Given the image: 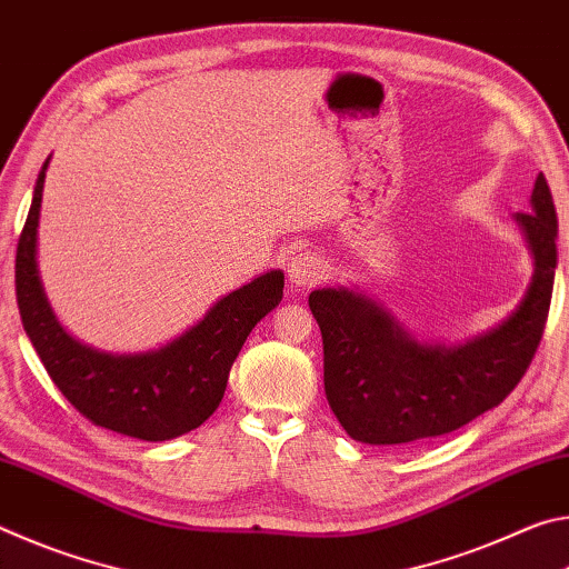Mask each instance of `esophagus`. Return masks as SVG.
<instances>
[{
    "label": "esophagus",
    "instance_id": "esophagus-1",
    "mask_svg": "<svg viewBox=\"0 0 569 569\" xmlns=\"http://www.w3.org/2000/svg\"><path fill=\"white\" fill-rule=\"evenodd\" d=\"M326 273V263L319 253L313 250H303V253H296L288 263V278L296 286H313L319 283Z\"/></svg>",
    "mask_w": 569,
    "mask_h": 569
}]
</instances>
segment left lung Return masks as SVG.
<instances>
[{
    "instance_id": "left-lung-1",
    "label": "left lung",
    "mask_w": 569,
    "mask_h": 569,
    "mask_svg": "<svg viewBox=\"0 0 569 569\" xmlns=\"http://www.w3.org/2000/svg\"><path fill=\"white\" fill-rule=\"evenodd\" d=\"M535 253L527 296L479 339L423 346L369 298L323 288L308 296L323 339V387L336 419L363 445H409L449 435L502 403L542 341L557 268V213L542 172L532 210L517 213Z\"/></svg>"
}]
</instances>
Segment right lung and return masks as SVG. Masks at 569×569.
Returning <instances> with one entry per match:
<instances>
[{
	"label": "right lung",
	"instance_id": "obj_1",
	"mask_svg": "<svg viewBox=\"0 0 569 569\" xmlns=\"http://www.w3.org/2000/svg\"><path fill=\"white\" fill-rule=\"evenodd\" d=\"M44 160L17 243L14 288L22 326L54 387L94 427L124 437L166 441L198 429L218 409L228 373L248 333L283 298V273L258 276L210 308L160 351L112 356L77 343L57 323L37 273V226Z\"/></svg>",
	"mask_w": 569,
	"mask_h": 569
}]
</instances>
